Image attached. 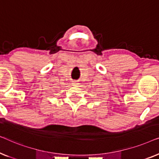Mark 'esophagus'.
<instances>
[{"label":"esophagus","instance_id":"obj_1","mask_svg":"<svg viewBox=\"0 0 159 159\" xmlns=\"http://www.w3.org/2000/svg\"><path fill=\"white\" fill-rule=\"evenodd\" d=\"M71 84H72V85H74V86H76V85H77V84H78L77 81H72Z\"/></svg>","mask_w":159,"mask_h":159}]
</instances>
